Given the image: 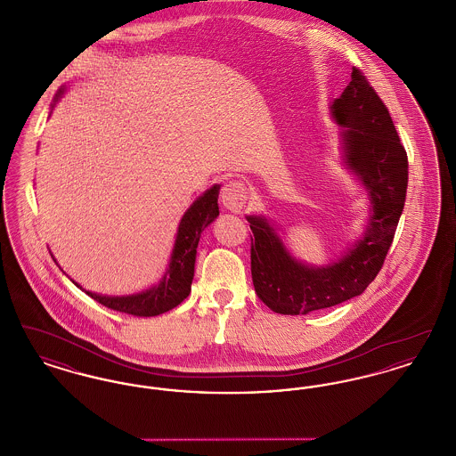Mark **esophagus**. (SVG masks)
<instances>
[{
	"mask_svg": "<svg viewBox=\"0 0 456 456\" xmlns=\"http://www.w3.org/2000/svg\"><path fill=\"white\" fill-rule=\"evenodd\" d=\"M220 201L224 205V208L231 210V212H240V208L246 203V188L242 183L239 181H231L227 183L222 191H220Z\"/></svg>",
	"mask_w": 456,
	"mask_h": 456,
	"instance_id": "esophagus-1",
	"label": "esophagus"
}]
</instances>
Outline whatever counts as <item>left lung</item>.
I'll return each instance as SVG.
<instances>
[{
	"label": "left lung",
	"mask_w": 456,
	"mask_h": 456,
	"mask_svg": "<svg viewBox=\"0 0 456 456\" xmlns=\"http://www.w3.org/2000/svg\"><path fill=\"white\" fill-rule=\"evenodd\" d=\"M340 130L342 164L364 188V232L323 266L297 260L265 216H248L251 275L263 303L281 314H307L361 296L383 266L403 212L409 162L390 112L366 77L354 68L350 82L330 104Z\"/></svg>",
	"instance_id": "left-lung-1"
}]
</instances>
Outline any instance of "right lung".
Instances as JSON below:
<instances>
[{
    "label": "right lung",
    "mask_w": 456,
    "mask_h": 456,
    "mask_svg": "<svg viewBox=\"0 0 456 456\" xmlns=\"http://www.w3.org/2000/svg\"><path fill=\"white\" fill-rule=\"evenodd\" d=\"M65 92L66 87H63L56 94L51 104V110L65 95ZM218 191L220 184H214L203 195L198 196L181 217L175 232L171 260L159 283L130 296H104L90 292L75 281L71 282L80 287L94 301L133 316H157L173 309L177 304L183 303L191 292V282L195 277L196 248L203 229L208 227L218 217Z\"/></svg>",
    "instance_id": "obj_1"
}]
</instances>
